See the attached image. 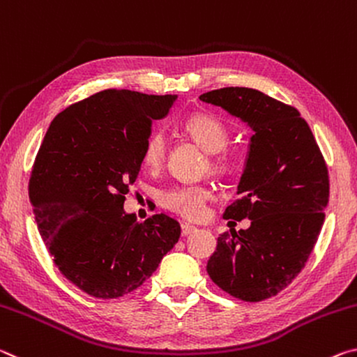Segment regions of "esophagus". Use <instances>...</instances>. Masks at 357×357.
Masks as SVG:
<instances>
[{
    "label": "esophagus",
    "instance_id": "esophagus-1",
    "mask_svg": "<svg viewBox=\"0 0 357 357\" xmlns=\"http://www.w3.org/2000/svg\"><path fill=\"white\" fill-rule=\"evenodd\" d=\"M196 231H197L196 226H192V225H190V223H183V225H182V236H183V237L190 236V234L196 232Z\"/></svg>",
    "mask_w": 357,
    "mask_h": 357
}]
</instances>
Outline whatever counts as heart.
Segmentation results:
<instances>
[{
    "label": "heart",
    "mask_w": 357,
    "mask_h": 357,
    "mask_svg": "<svg viewBox=\"0 0 357 357\" xmlns=\"http://www.w3.org/2000/svg\"><path fill=\"white\" fill-rule=\"evenodd\" d=\"M183 130L188 136L199 145L202 150L210 153V166L215 171H225L227 167L226 155H221L218 151L226 147L227 142V130L225 125L217 119L210 115L196 114L188 116L183 121ZM166 158V139L162 134L155 132L147 139L142 151V162L150 171H156L162 166ZM212 191L206 186H177L166 192L165 202L174 212L183 215L186 218L196 220L201 218L206 213L207 202L212 199Z\"/></svg>",
    "instance_id": "b5f03b06"
}]
</instances>
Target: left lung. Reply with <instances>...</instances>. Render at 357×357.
Returning a JSON list of instances; mask_svg holds the SVG:
<instances>
[{"label": "left lung", "instance_id": "8db88e82", "mask_svg": "<svg viewBox=\"0 0 357 357\" xmlns=\"http://www.w3.org/2000/svg\"><path fill=\"white\" fill-rule=\"evenodd\" d=\"M199 99L253 131L238 199L223 215L248 218L251 225L220 234L207 273L237 299L264 301L299 275L318 241L329 202L327 166L297 109L245 86L213 90Z\"/></svg>", "mask_w": 357, "mask_h": 357}]
</instances>
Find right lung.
Returning a JSON list of instances; mask_svg holds the SVG:
<instances>
[{
	"label": "right lung",
	"mask_w": 357,
	"mask_h": 357,
	"mask_svg": "<svg viewBox=\"0 0 357 357\" xmlns=\"http://www.w3.org/2000/svg\"><path fill=\"white\" fill-rule=\"evenodd\" d=\"M177 95L104 90L58 114L30 178L40 237L69 282L115 299L151 277L180 238L178 221L158 213L137 221L123 208L155 120Z\"/></svg>",
	"instance_id": "1"
}]
</instances>
